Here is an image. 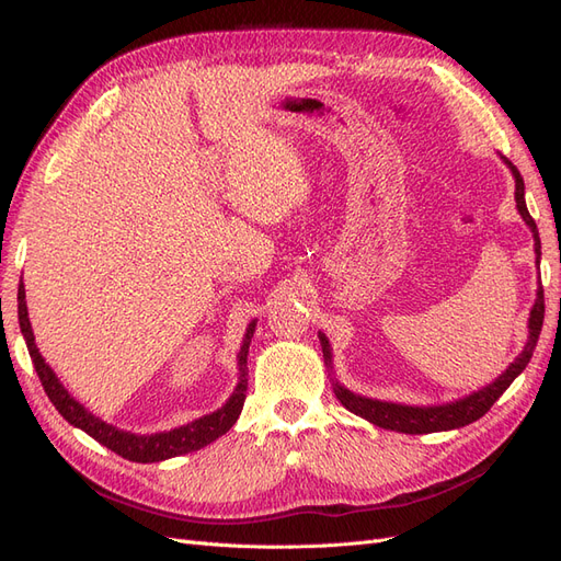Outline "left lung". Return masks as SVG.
<instances>
[{"mask_svg":"<svg viewBox=\"0 0 561 561\" xmlns=\"http://www.w3.org/2000/svg\"><path fill=\"white\" fill-rule=\"evenodd\" d=\"M507 165L513 168L515 175V201L517 208L524 217V222L531 227L534 231V241H536V257L540 260V239H538V229L534 217L526 210V201H524V180L519 175L517 168L505 161ZM542 318H546V297H542V287H538V297L531 309V318H529V342H526L524 351L517 355V360L507 367L503 375L478 393H472L463 400L451 402V404H443V407H404V404H393V402H379V400H369V398H360L353 396L351 390H346L344 386L334 383V393L336 400L342 402L348 412L358 414L363 419H367L369 423H375L379 428H388V431H398V433H410V435H423V433H437V431H451V428H461L468 426V423L478 421L480 416H484L491 404H494L503 393L505 388L515 381V377L519 371L529 365L534 348L538 344L540 336V328H542ZM320 336V346H322V355L330 360V344L328 339Z\"/></svg>","mask_w":561,"mask_h":561,"instance_id":"left-lung-1","label":"left lung"}]
</instances>
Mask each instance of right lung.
Returning <instances> with one entry per match:
<instances>
[{
    "mask_svg": "<svg viewBox=\"0 0 561 561\" xmlns=\"http://www.w3.org/2000/svg\"><path fill=\"white\" fill-rule=\"evenodd\" d=\"M19 322H21V332L25 336V344L30 351V358L35 363L37 377L46 390L48 400L56 404V410L72 423V426L81 428L83 433H89L93 439H98L100 445H105L107 449L116 451L118 456L128 458V461L135 463H154V461H165V458H173L180 454H190L196 451L201 447L210 445L213 439H217L219 435H225L236 419H239L243 402H245V390H248V348H250V339L254 332V322L248 328L245 342L239 355V369H241V381L236 386L233 396L229 398V402L208 416H203L198 421L186 423V426H180L175 431L168 433H157V435H135V433H126L118 431L110 423L100 421L98 416H93L87 407L79 404L67 390L62 388V383L58 381V377L50 371V367L44 363V358L37 351L35 344V334H32L30 328V318H27V307H25V287L21 283L19 287Z\"/></svg>",
    "mask_w": 561,
    "mask_h": 561,
    "instance_id": "obj_1",
    "label": "right lung"
}]
</instances>
